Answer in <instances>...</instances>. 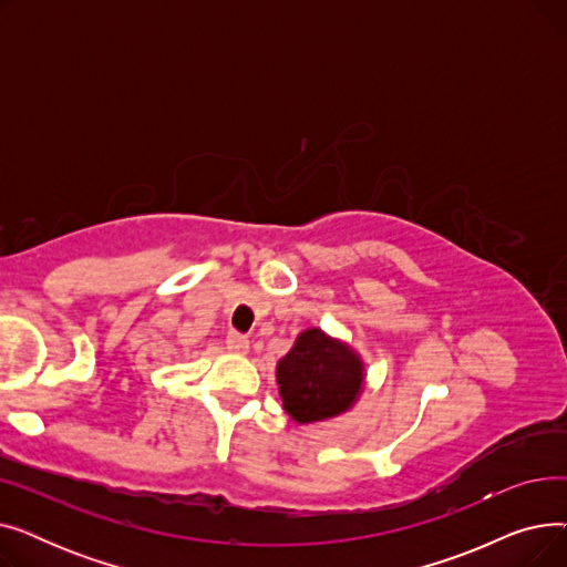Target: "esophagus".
Wrapping results in <instances>:
<instances>
[{
    "instance_id": "esophagus-1",
    "label": "esophagus",
    "mask_w": 567,
    "mask_h": 567,
    "mask_svg": "<svg viewBox=\"0 0 567 567\" xmlns=\"http://www.w3.org/2000/svg\"><path fill=\"white\" fill-rule=\"evenodd\" d=\"M225 342H227V349L236 351V353H246L248 347H250V340L246 336H241V333H236V331H229Z\"/></svg>"
}]
</instances>
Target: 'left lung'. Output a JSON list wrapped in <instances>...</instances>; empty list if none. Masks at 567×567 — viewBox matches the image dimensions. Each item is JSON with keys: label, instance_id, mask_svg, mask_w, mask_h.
<instances>
[{"label": "left lung", "instance_id": "8db88e82", "mask_svg": "<svg viewBox=\"0 0 567 567\" xmlns=\"http://www.w3.org/2000/svg\"><path fill=\"white\" fill-rule=\"evenodd\" d=\"M285 411L299 423L331 419L351 406L363 385V365L340 342L312 329L278 363Z\"/></svg>", "mask_w": 567, "mask_h": 567}]
</instances>
